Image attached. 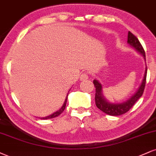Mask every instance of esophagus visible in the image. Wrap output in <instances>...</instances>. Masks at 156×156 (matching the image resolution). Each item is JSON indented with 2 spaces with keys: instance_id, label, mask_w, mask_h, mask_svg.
Here are the masks:
<instances>
[{
  "instance_id": "34e87169",
  "label": "esophagus",
  "mask_w": 156,
  "mask_h": 156,
  "mask_svg": "<svg viewBox=\"0 0 156 156\" xmlns=\"http://www.w3.org/2000/svg\"><path fill=\"white\" fill-rule=\"evenodd\" d=\"M89 78V76H88L87 73H83L80 76V80H85L86 79H88Z\"/></svg>"
}]
</instances>
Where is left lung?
Returning a JSON list of instances; mask_svg holds the SVG:
<instances>
[{"mask_svg":"<svg viewBox=\"0 0 156 156\" xmlns=\"http://www.w3.org/2000/svg\"><path fill=\"white\" fill-rule=\"evenodd\" d=\"M131 46H133L135 49L137 50L139 52H140L143 57L145 58V53H144V50L142 47V44H140V41L135 35L131 33L130 31L128 33V41ZM147 67L145 69V73H144V78L142 80L141 86H140L139 89L137 90L136 94L131 97L129 100L126 102L123 103H110L107 102V100L102 96V85L100 83H99L97 80H94L93 81L95 89H96V93H95V104L96 106L98 108L99 110H102L105 113L108 114L110 115L117 116L121 115L123 114L126 113L128 112L131 108L134 106V105L136 102V101L142 96V94L144 92V87H145L146 83V77H147Z\"/></svg>","mask_w":156,"mask_h":156,"instance_id":"obj_1","label":"left lung"}]
</instances>
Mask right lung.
I'll list each match as a JSON object with an SVG mask.
<instances>
[{"label": "right lung", "mask_w": 156, "mask_h": 156, "mask_svg": "<svg viewBox=\"0 0 156 156\" xmlns=\"http://www.w3.org/2000/svg\"><path fill=\"white\" fill-rule=\"evenodd\" d=\"M67 96H68V95H67ZM67 96L66 97V99H65V102H64L62 107V108H60L59 110H57V112H54V113L51 114V115H48V116H46V117H44V118H41V119H44V120L50 119H54V118L57 117V116H59L60 114H62V112L64 110H65V106H66V103H67Z\"/></svg>", "instance_id": "add662e5"}]
</instances>
